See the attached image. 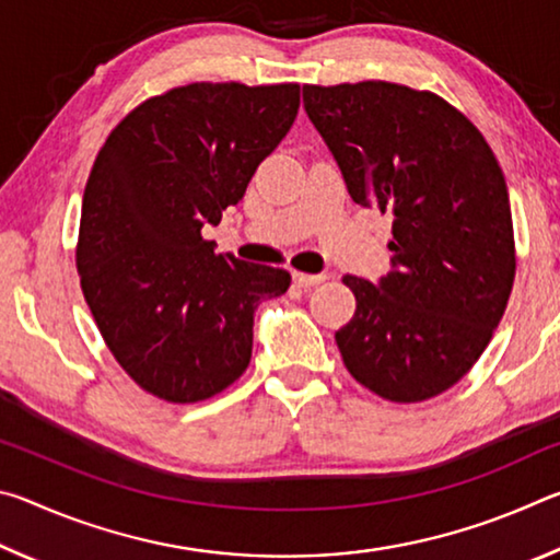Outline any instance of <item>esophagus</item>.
<instances>
[{"mask_svg": "<svg viewBox=\"0 0 560 560\" xmlns=\"http://www.w3.org/2000/svg\"><path fill=\"white\" fill-rule=\"evenodd\" d=\"M328 279V273H303V271H293V283L299 289H311L316 283H324Z\"/></svg>", "mask_w": 560, "mask_h": 560, "instance_id": "obj_1", "label": "esophagus"}]
</instances>
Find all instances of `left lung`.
Segmentation results:
<instances>
[{
  "instance_id": "1",
  "label": "left lung",
  "mask_w": 560,
  "mask_h": 560,
  "mask_svg": "<svg viewBox=\"0 0 560 560\" xmlns=\"http://www.w3.org/2000/svg\"><path fill=\"white\" fill-rule=\"evenodd\" d=\"M303 108L360 207L393 212L390 271L346 277L348 373L393 402L450 390L489 346L514 287L509 189L481 132L428 91L303 86Z\"/></svg>"
}]
</instances>
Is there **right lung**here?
<instances>
[{
	"instance_id": "right-lung-1",
	"label": "right lung",
	"mask_w": 560,
	"mask_h": 560,
	"mask_svg": "<svg viewBox=\"0 0 560 560\" xmlns=\"http://www.w3.org/2000/svg\"><path fill=\"white\" fill-rule=\"evenodd\" d=\"M296 83H189L122 118L93 163L75 264L96 326L132 381L167 402L222 393L252 360L254 311L289 271L202 240L287 138Z\"/></svg>"
}]
</instances>
